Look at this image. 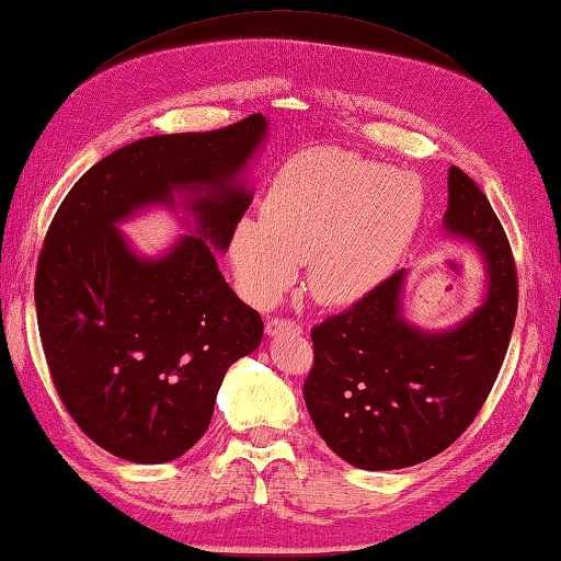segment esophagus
I'll use <instances>...</instances> for the list:
<instances>
[{
    "label": "esophagus",
    "instance_id": "34e87169",
    "mask_svg": "<svg viewBox=\"0 0 561 561\" xmlns=\"http://www.w3.org/2000/svg\"><path fill=\"white\" fill-rule=\"evenodd\" d=\"M265 332H268V337H275V335H283V332H290V335H300L302 328L298 325V322L293 320H283V318H271L268 322H265Z\"/></svg>",
    "mask_w": 561,
    "mask_h": 561
}]
</instances>
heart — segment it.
<instances>
[{"mask_svg": "<svg viewBox=\"0 0 561 561\" xmlns=\"http://www.w3.org/2000/svg\"><path fill=\"white\" fill-rule=\"evenodd\" d=\"M424 209L414 176L335 147L302 150L275 172L263 219L236 224V280L255 306H271L308 261L310 296L320 306H352L394 273Z\"/></svg>", "mask_w": 561, "mask_h": 561, "instance_id": "heart-1", "label": "heart"}]
</instances>
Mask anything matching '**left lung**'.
I'll return each instance as SVG.
<instances>
[{"label": "left lung", "instance_id": "left-lung-1", "mask_svg": "<svg viewBox=\"0 0 561 561\" xmlns=\"http://www.w3.org/2000/svg\"><path fill=\"white\" fill-rule=\"evenodd\" d=\"M444 229L485 268L480 306L448 330L404 310L407 268L312 330L316 365L302 387L322 440L362 470L409 468L438 456L473 424L513 337L517 273L507 236L470 176L448 170Z\"/></svg>", "mask_w": 561, "mask_h": 561}]
</instances>
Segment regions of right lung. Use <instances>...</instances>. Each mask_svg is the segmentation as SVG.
Segmentation results:
<instances>
[{
    "mask_svg": "<svg viewBox=\"0 0 561 561\" xmlns=\"http://www.w3.org/2000/svg\"><path fill=\"white\" fill-rule=\"evenodd\" d=\"M268 140L255 113L214 133L154 135L121 147L73 184L36 268V318L68 414L133 463H167L209 428L226 369L261 345L263 320L224 280L253 190L249 162ZM183 211L187 233L137 252L119 224Z\"/></svg>",
    "mask_w": 561,
    "mask_h": 561,
    "instance_id": "1",
    "label": "right lung"
}]
</instances>
